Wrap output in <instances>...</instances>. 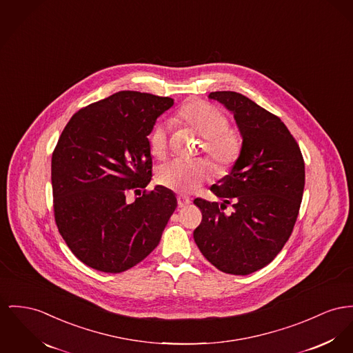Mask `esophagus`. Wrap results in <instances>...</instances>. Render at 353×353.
<instances>
[{"instance_id":"1","label":"esophagus","mask_w":353,"mask_h":353,"mask_svg":"<svg viewBox=\"0 0 353 353\" xmlns=\"http://www.w3.org/2000/svg\"><path fill=\"white\" fill-rule=\"evenodd\" d=\"M191 203V199L188 198V196H183V195H179L178 196V205H179V208H186Z\"/></svg>"}]
</instances>
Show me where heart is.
I'll return each mask as SVG.
<instances>
[{"instance_id":"1","label":"heart","mask_w":353,"mask_h":353,"mask_svg":"<svg viewBox=\"0 0 353 353\" xmlns=\"http://www.w3.org/2000/svg\"><path fill=\"white\" fill-rule=\"evenodd\" d=\"M176 120L186 124L198 137L205 139L203 148L219 170L232 167L241 151V144L233 132L228 131L229 120L206 101H191L176 115ZM167 127L157 125L150 135L151 154L162 159L167 154ZM212 176V167L203 161H171L157 171L158 182L178 192H191Z\"/></svg>"}]
</instances>
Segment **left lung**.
Listing matches in <instances>:
<instances>
[{
	"label": "left lung",
	"instance_id": "1",
	"mask_svg": "<svg viewBox=\"0 0 353 353\" xmlns=\"http://www.w3.org/2000/svg\"><path fill=\"white\" fill-rule=\"evenodd\" d=\"M209 99L233 114L242 145L230 172L210 188L222 203L194 201L202 210L194 239L216 269L246 276L270 263L292 234L305 165L281 119L238 92L218 91ZM228 204L232 213L224 212Z\"/></svg>",
	"mask_w": 353,
	"mask_h": 353
}]
</instances>
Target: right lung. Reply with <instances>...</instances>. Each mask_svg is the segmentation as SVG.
Instances as JSON below:
<instances>
[{"instance_id": "add662e5", "label": "right lung", "mask_w": 353, "mask_h": 353, "mask_svg": "<svg viewBox=\"0 0 353 353\" xmlns=\"http://www.w3.org/2000/svg\"><path fill=\"white\" fill-rule=\"evenodd\" d=\"M172 105L171 97L120 91L76 112L61 132L52 155L54 219L87 266L120 273L158 246L175 194L157 185L128 203L125 192L150 183L147 137Z\"/></svg>"}]
</instances>
